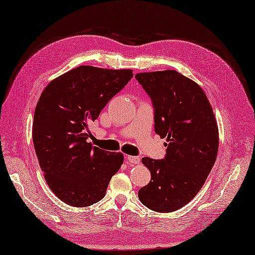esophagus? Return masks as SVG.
<instances>
[{
	"mask_svg": "<svg viewBox=\"0 0 255 255\" xmlns=\"http://www.w3.org/2000/svg\"><path fill=\"white\" fill-rule=\"evenodd\" d=\"M127 160L128 161L129 163H132V164H138L139 161H140L139 157H134V156H128Z\"/></svg>",
	"mask_w": 255,
	"mask_h": 255,
	"instance_id": "34e87169",
	"label": "esophagus"
}]
</instances>
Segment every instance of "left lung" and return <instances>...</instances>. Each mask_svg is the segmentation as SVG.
Listing matches in <instances>:
<instances>
[{"instance_id":"left-lung-1","label":"left lung","mask_w":255,"mask_h":255,"mask_svg":"<svg viewBox=\"0 0 255 255\" xmlns=\"http://www.w3.org/2000/svg\"><path fill=\"white\" fill-rule=\"evenodd\" d=\"M154 107V132L166 138L165 158L145 157L151 181L138 190L140 202L156 212H173L202 188L219 151V128L206 93L175 70L135 76Z\"/></svg>"}]
</instances>
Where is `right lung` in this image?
Wrapping results in <instances>:
<instances>
[{
    "label": "right lung",
    "instance_id": "obj_1",
    "mask_svg": "<svg viewBox=\"0 0 255 255\" xmlns=\"http://www.w3.org/2000/svg\"><path fill=\"white\" fill-rule=\"evenodd\" d=\"M133 77L131 69L80 66L57 77L36 104L32 139L48 187L71 207L102 200L123 163L121 152L88 142L89 124Z\"/></svg>",
    "mask_w": 255,
    "mask_h": 255
}]
</instances>
